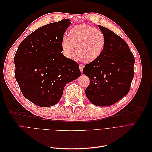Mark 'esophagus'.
Listing matches in <instances>:
<instances>
[{
	"label": "esophagus",
	"instance_id": "34e87169",
	"mask_svg": "<svg viewBox=\"0 0 152 152\" xmlns=\"http://www.w3.org/2000/svg\"><path fill=\"white\" fill-rule=\"evenodd\" d=\"M79 68H80V72H82V70H83L84 65H81V64H80V65H79Z\"/></svg>",
	"mask_w": 152,
	"mask_h": 152
}]
</instances>
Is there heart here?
I'll list each match as a JSON object with an SVG mask.
<instances>
[{
	"instance_id": "obj_1",
	"label": "heart",
	"mask_w": 152,
	"mask_h": 152,
	"mask_svg": "<svg viewBox=\"0 0 152 152\" xmlns=\"http://www.w3.org/2000/svg\"><path fill=\"white\" fill-rule=\"evenodd\" d=\"M68 38L61 41V49L66 57H71L75 48V56L84 63L93 62L101 56L105 46L103 32L87 24L77 25L69 30Z\"/></svg>"
}]
</instances>
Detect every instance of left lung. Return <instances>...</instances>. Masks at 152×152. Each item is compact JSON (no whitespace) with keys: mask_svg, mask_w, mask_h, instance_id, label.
<instances>
[{"mask_svg":"<svg viewBox=\"0 0 152 152\" xmlns=\"http://www.w3.org/2000/svg\"><path fill=\"white\" fill-rule=\"evenodd\" d=\"M98 26L104 35L105 46L97 60L87 64L83 69V73L90 80L86 95L93 104L107 107L118 102L129 91L134 74V58L121 37Z\"/></svg>","mask_w":152,"mask_h":152,"instance_id":"8db88e82","label":"left lung"}]
</instances>
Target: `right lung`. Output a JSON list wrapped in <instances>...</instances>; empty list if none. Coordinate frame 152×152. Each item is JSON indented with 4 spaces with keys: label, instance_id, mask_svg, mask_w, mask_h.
Returning <instances> with one entry per match:
<instances>
[{
    "label": "right lung",
    "instance_id": "1",
    "mask_svg": "<svg viewBox=\"0 0 152 152\" xmlns=\"http://www.w3.org/2000/svg\"><path fill=\"white\" fill-rule=\"evenodd\" d=\"M70 24L64 19L40 27L16 53V80L23 95L39 107L56 104L65 86L81 75L78 63L61 53L63 35Z\"/></svg>",
    "mask_w": 152,
    "mask_h": 152
}]
</instances>
